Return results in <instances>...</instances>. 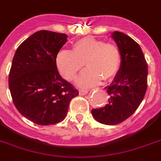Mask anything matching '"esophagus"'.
<instances>
[{
  "label": "esophagus",
  "instance_id": "obj_1",
  "mask_svg": "<svg viewBox=\"0 0 161 161\" xmlns=\"http://www.w3.org/2000/svg\"><path fill=\"white\" fill-rule=\"evenodd\" d=\"M88 92H89V90H79V95L81 96H84Z\"/></svg>",
  "mask_w": 161,
  "mask_h": 161
}]
</instances>
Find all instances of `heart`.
Returning a JSON list of instances; mask_svg holds the SVG:
<instances>
[{
    "label": "heart",
    "instance_id": "obj_1",
    "mask_svg": "<svg viewBox=\"0 0 161 161\" xmlns=\"http://www.w3.org/2000/svg\"><path fill=\"white\" fill-rule=\"evenodd\" d=\"M57 68L66 80L71 81L84 65L88 68L77 79L79 86L88 87L112 79L119 71L121 52L115 44L94 37L81 38L71 50H60L55 58Z\"/></svg>",
    "mask_w": 161,
    "mask_h": 161
}]
</instances>
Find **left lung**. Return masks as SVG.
I'll return each mask as SVG.
<instances>
[{
  "instance_id": "obj_1",
  "label": "left lung",
  "mask_w": 161,
  "mask_h": 161,
  "mask_svg": "<svg viewBox=\"0 0 161 161\" xmlns=\"http://www.w3.org/2000/svg\"><path fill=\"white\" fill-rule=\"evenodd\" d=\"M112 37L121 52V65L114 81L106 87L108 103L92 109L98 122L114 125L134 114L142 102L147 88V64L139 44L129 36L115 31Z\"/></svg>"
}]
</instances>
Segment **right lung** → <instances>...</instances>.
I'll list each match as a JSON object with an SVG mask.
<instances>
[{
	"label": "right lung",
	"mask_w": 161,
	"mask_h": 161,
	"mask_svg": "<svg viewBox=\"0 0 161 161\" xmlns=\"http://www.w3.org/2000/svg\"><path fill=\"white\" fill-rule=\"evenodd\" d=\"M63 33L40 31L20 44L11 66L8 85L14 106L24 117L40 125L64 120L78 90L57 70L55 58L66 42Z\"/></svg>",
	"instance_id": "add662e5"
}]
</instances>
